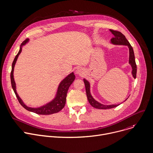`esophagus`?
Masks as SVG:
<instances>
[{
  "instance_id": "1",
  "label": "esophagus",
  "mask_w": 153,
  "mask_h": 153,
  "mask_svg": "<svg viewBox=\"0 0 153 153\" xmlns=\"http://www.w3.org/2000/svg\"><path fill=\"white\" fill-rule=\"evenodd\" d=\"M76 74H78V75H83L84 74V71L82 68H78L76 70Z\"/></svg>"
}]
</instances>
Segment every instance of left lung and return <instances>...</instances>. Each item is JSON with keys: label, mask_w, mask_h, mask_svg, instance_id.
I'll return each mask as SVG.
<instances>
[{"label": "left lung", "mask_w": 153, "mask_h": 153, "mask_svg": "<svg viewBox=\"0 0 153 153\" xmlns=\"http://www.w3.org/2000/svg\"><path fill=\"white\" fill-rule=\"evenodd\" d=\"M110 32L112 33V34L114 36V37L111 39V43L114 45H126L129 48V63L131 66L132 68V75L134 78H136V73H137V66L135 62V56L134 53L133 51V49L128 41L126 38L125 36L122 34L120 32L117 31V30H114L113 29H110ZM84 82L85 84V91H86V95L87 97V100L90 104V105L94 107V108H98V109H108L116 107L118 106L119 104L117 105H103L96 100H94V98L92 97V96L90 94V83L88 81H87L85 79H84ZM128 99V98H127Z\"/></svg>", "instance_id": "obj_1"}]
</instances>
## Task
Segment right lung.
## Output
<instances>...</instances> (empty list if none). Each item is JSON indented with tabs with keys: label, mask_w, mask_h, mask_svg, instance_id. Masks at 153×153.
I'll return each instance as SVG.
<instances>
[{
	"label": "right lung",
	"mask_w": 153,
	"mask_h": 153,
	"mask_svg": "<svg viewBox=\"0 0 153 153\" xmlns=\"http://www.w3.org/2000/svg\"><path fill=\"white\" fill-rule=\"evenodd\" d=\"M28 41H29V39H27L22 42V43L20 45V50L19 51L18 53L17 54V55L16 56V57L13 61V64H12V70L11 72V85H12L13 89L14 91L16 96L19 103L26 110H27L29 111L34 112L35 113L39 114H51L53 113H58L60 110H62L65 105L68 89L75 78V76L74 72L69 74L68 76H66L62 82H60V84L58 87L57 92H56L55 98L50 102H49V103L46 104V105L42 106L40 107L31 108V107H29L26 106L23 103V102L20 99V98L19 97V95L17 93L16 89V83L14 81V75H13L14 68L15 64L16 63V61L18 58V56H19V54L20 53V52H22V46L25 45Z\"/></svg>",
	"instance_id": "right-lung-1"
}]
</instances>
